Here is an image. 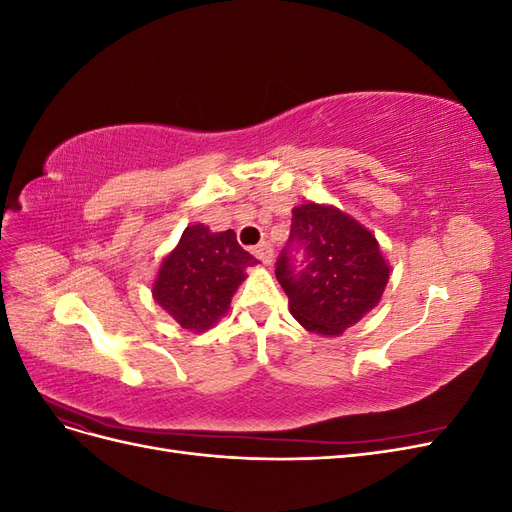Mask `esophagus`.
<instances>
[{
    "mask_svg": "<svg viewBox=\"0 0 512 512\" xmlns=\"http://www.w3.org/2000/svg\"><path fill=\"white\" fill-rule=\"evenodd\" d=\"M254 254L265 262V265H271L273 262V256H275V252H273V245L269 243V241H260L256 247H254Z\"/></svg>",
    "mask_w": 512,
    "mask_h": 512,
    "instance_id": "1",
    "label": "esophagus"
}]
</instances>
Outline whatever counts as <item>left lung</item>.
<instances>
[{
  "label": "left lung",
  "mask_w": 512,
  "mask_h": 512,
  "mask_svg": "<svg viewBox=\"0 0 512 512\" xmlns=\"http://www.w3.org/2000/svg\"><path fill=\"white\" fill-rule=\"evenodd\" d=\"M290 241L303 247L305 265L297 271L284 252L275 277L303 329L337 337L380 303L391 275L389 260L374 232L352 215L307 200L292 209Z\"/></svg>",
  "instance_id": "8db88e82"
}]
</instances>
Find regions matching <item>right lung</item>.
I'll return each mask as SVG.
<instances>
[{
    "instance_id": "obj_1",
    "label": "right lung",
    "mask_w": 512,
    "mask_h": 512,
    "mask_svg": "<svg viewBox=\"0 0 512 512\" xmlns=\"http://www.w3.org/2000/svg\"><path fill=\"white\" fill-rule=\"evenodd\" d=\"M258 258L245 252L235 230L213 232L190 224L170 250L153 280L151 294L185 331L205 333L228 314L232 294Z\"/></svg>"
}]
</instances>
